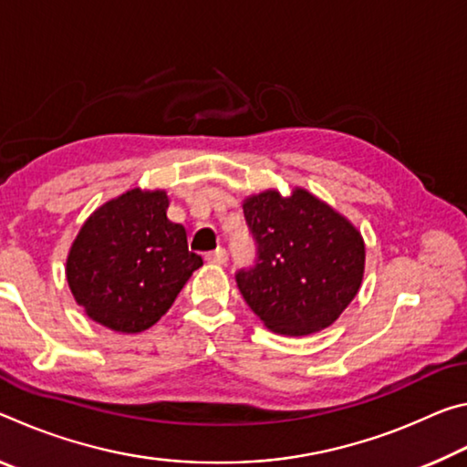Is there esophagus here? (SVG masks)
<instances>
[{
	"label": "esophagus",
	"mask_w": 467,
	"mask_h": 467,
	"mask_svg": "<svg viewBox=\"0 0 467 467\" xmlns=\"http://www.w3.org/2000/svg\"><path fill=\"white\" fill-rule=\"evenodd\" d=\"M226 259H228V255L223 247L205 253V262H210V264H226Z\"/></svg>",
	"instance_id": "obj_1"
}]
</instances>
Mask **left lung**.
Instances as JSON below:
<instances>
[{
  "mask_svg": "<svg viewBox=\"0 0 467 467\" xmlns=\"http://www.w3.org/2000/svg\"><path fill=\"white\" fill-rule=\"evenodd\" d=\"M243 212L257 262L236 274L244 303L275 334L329 327L358 295L365 239L350 220L303 187L247 195Z\"/></svg>",
  "mask_w": 467,
  "mask_h": 467,
  "instance_id": "obj_1",
  "label": "left lung"
}]
</instances>
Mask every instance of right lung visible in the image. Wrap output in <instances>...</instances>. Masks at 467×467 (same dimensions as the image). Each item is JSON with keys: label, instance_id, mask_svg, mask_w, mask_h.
Returning a JSON list of instances; mask_svg holds the SVG:
<instances>
[{"label": "right lung", "instance_id": "1", "mask_svg": "<svg viewBox=\"0 0 467 467\" xmlns=\"http://www.w3.org/2000/svg\"><path fill=\"white\" fill-rule=\"evenodd\" d=\"M164 189L133 187L92 212L69 247L66 278L92 321L140 334L162 317L202 267Z\"/></svg>", "mask_w": 467, "mask_h": 467}]
</instances>
